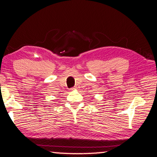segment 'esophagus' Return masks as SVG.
Here are the masks:
<instances>
[{"instance_id": "1", "label": "esophagus", "mask_w": 157, "mask_h": 157, "mask_svg": "<svg viewBox=\"0 0 157 157\" xmlns=\"http://www.w3.org/2000/svg\"><path fill=\"white\" fill-rule=\"evenodd\" d=\"M77 86H75V88H73V89H77Z\"/></svg>"}]
</instances>
